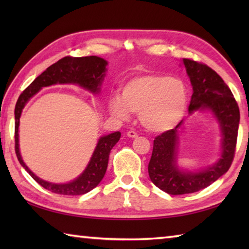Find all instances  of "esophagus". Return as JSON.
Segmentation results:
<instances>
[{
  "instance_id": "obj_1",
  "label": "esophagus",
  "mask_w": 249,
  "mask_h": 249,
  "mask_svg": "<svg viewBox=\"0 0 249 249\" xmlns=\"http://www.w3.org/2000/svg\"><path fill=\"white\" fill-rule=\"evenodd\" d=\"M127 136L128 137H130V138H136L138 135H137V133L135 132V130H128L127 132Z\"/></svg>"
}]
</instances>
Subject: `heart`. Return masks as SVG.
I'll return each mask as SVG.
<instances>
[{
  "label": "heart",
  "mask_w": 249,
  "mask_h": 249,
  "mask_svg": "<svg viewBox=\"0 0 249 249\" xmlns=\"http://www.w3.org/2000/svg\"><path fill=\"white\" fill-rule=\"evenodd\" d=\"M188 102V88L183 80L146 73L128 79L121 88V96H109L107 107L113 116L121 120H127L130 112L138 113L144 127L160 133L178 125Z\"/></svg>",
  "instance_id": "obj_1"
}]
</instances>
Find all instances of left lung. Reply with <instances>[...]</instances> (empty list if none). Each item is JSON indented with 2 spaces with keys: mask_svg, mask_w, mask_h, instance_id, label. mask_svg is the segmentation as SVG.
<instances>
[{
  "mask_svg": "<svg viewBox=\"0 0 249 249\" xmlns=\"http://www.w3.org/2000/svg\"><path fill=\"white\" fill-rule=\"evenodd\" d=\"M193 89L189 113L210 112L218 123L222 135L221 156L213 165L189 170L178 165L179 133L183 121L174 129L155 138L148 163L149 178L168 195H187L200 191L221 178L233 161L239 125V108L233 93L223 79L210 67L182 59Z\"/></svg>",
  "mask_w": 249,
  "mask_h": 249,
  "instance_id": "left-lung-1",
  "label": "left lung"
}]
</instances>
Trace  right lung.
I'll list each match as a JSON object with an SVG mask.
<instances>
[{"mask_svg": "<svg viewBox=\"0 0 249 249\" xmlns=\"http://www.w3.org/2000/svg\"><path fill=\"white\" fill-rule=\"evenodd\" d=\"M107 61L96 56L89 57H65L56 64L48 67L43 73L38 75L23 91L16 102L15 107V151L20 165L26 170L32 178L38 182L41 187L53 193L64 196L84 195L94 189L107 172L108 156L113 147L120 141L121 133L114 132L99 138L98 144L92 154L86 169L74 180L67 183H53L40 179L29 169L24 162L19 151V119L23 108L34 95L45 87L53 84H77V86L90 91L92 94H99L101 86L107 73Z\"/></svg>", "mask_w": 249, "mask_h": 249, "instance_id": "right-lung-1", "label": "right lung"}]
</instances>
